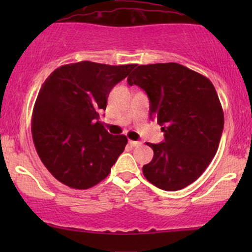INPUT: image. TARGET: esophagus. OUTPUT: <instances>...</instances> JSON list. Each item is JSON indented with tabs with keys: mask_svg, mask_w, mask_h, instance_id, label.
Returning <instances> with one entry per match:
<instances>
[{
	"mask_svg": "<svg viewBox=\"0 0 252 252\" xmlns=\"http://www.w3.org/2000/svg\"><path fill=\"white\" fill-rule=\"evenodd\" d=\"M129 144H130V147H137V146H140L141 142H138V141H131V140H130Z\"/></svg>",
	"mask_w": 252,
	"mask_h": 252,
	"instance_id": "1",
	"label": "esophagus"
}]
</instances>
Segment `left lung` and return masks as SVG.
Here are the masks:
<instances>
[{"label": "left lung", "instance_id": "1", "mask_svg": "<svg viewBox=\"0 0 252 252\" xmlns=\"http://www.w3.org/2000/svg\"><path fill=\"white\" fill-rule=\"evenodd\" d=\"M128 84L146 91L150 120L164 132L161 143H147L154 156L143 175L163 190L185 189L205 172L220 142L224 112L215 86L176 63L137 66Z\"/></svg>", "mask_w": 252, "mask_h": 252}]
</instances>
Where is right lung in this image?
Returning <instances> with one entry per match:
<instances>
[{
    "instance_id": "add662e5",
    "label": "right lung",
    "mask_w": 252,
    "mask_h": 252,
    "mask_svg": "<svg viewBox=\"0 0 252 252\" xmlns=\"http://www.w3.org/2000/svg\"><path fill=\"white\" fill-rule=\"evenodd\" d=\"M135 66L68 63L42 84L32 117L34 146L46 168L66 186H94L123 153L128 138L109 134L98 112L106 109L110 91Z\"/></svg>"
}]
</instances>
